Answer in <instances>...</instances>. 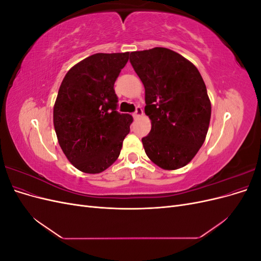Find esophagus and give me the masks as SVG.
<instances>
[{"instance_id":"34e87169","label":"esophagus","mask_w":261,"mask_h":261,"mask_svg":"<svg viewBox=\"0 0 261 261\" xmlns=\"http://www.w3.org/2000/svg\"><path fill=\"white\" fill-rule=\"evenodd\" d=\"M144 114V112H143V109H141L140 107H137V109H136V111H135V113L133 114V116H134V118H138V117H140L141 115Z\"/></svg>"}]
</instances>
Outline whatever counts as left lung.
<instances>
[{"instance_id":"left-lung-1","label":"left lung","mask_w":261,"mask_h":261,"mask_svg":"<svg viewBox=\"0 0 261 261\" xmlns=\"http://www.w3.org/2000/svg\"><path fill=\"white\" fill-rule=\"evenodd\" d=\"M130 63L145 87V113L151 121L141 139L146 154L163 170L185 167L207 136L211 102L199 70L167 48L130 53Z\"/></svg>"}]
</instances>
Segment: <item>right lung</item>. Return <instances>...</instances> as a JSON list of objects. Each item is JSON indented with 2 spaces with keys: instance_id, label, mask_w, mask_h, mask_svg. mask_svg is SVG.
<instances>
[{
  "instance_id": "right-lung-1",
  "label": "right lung",
  "mask_w": 261,
  "mask_h": 261,
  "mask_svg": "<svg viewBox=\"0 0 261 261\" xmlns=\"http://www.w3.org/2000/svg\"><path fill=\"white\" fill-rule=\"evenodd\" d=\"M129 52L96 53L66 73L53 108L61 149L76 169L103 172L120 155L133 117L116 111L114 83Z\"/></svg>"
}]
</instances>
